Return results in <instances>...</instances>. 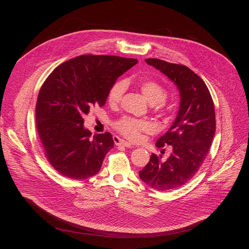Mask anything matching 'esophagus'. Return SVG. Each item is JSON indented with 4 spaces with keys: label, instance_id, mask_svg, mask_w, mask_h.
<instances>
[{
    "label": "esophagus",
    "instance_id": "obj_1",
    "mask_svg": "<svg viewBox=\"0 0 249 249\" xmlns=\"http://www.w3.org/2000/svg\"><path fill=\"white\" fill-rule=\"evenodd\" d=\"M114 143L116 146H123V147H126V148H131L132 145L129 143V142H126L118 137H114Z\"/></svg>",
    "mask_w": 249,
    "mask_h": 249
}]
</instances>
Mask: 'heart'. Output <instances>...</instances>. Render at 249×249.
<instances>
[{
	"label": "heart",
	"instance_id": "obj_1",
	"mask_svg": "<svg viewBox=\"0 0 249 249\" xmlns=\"http://www.w3.org/2000/svg\"><path fill=\"white\" fill-rule=\"evenodd\" d=\"M139 89L149 103L158 104L160 107L163 105V100L166 97V90L160 83L153 80H146L140 83ZM125 89L126 83L124 81L115 82L107 94L109 104H117L121 100ZM114 126L118 132L131 140L139 139L142 132L150 133L154 129V126L150 121L135 119L132 117H123L118 120Z\"/></svg>",
	"mask_w": 249,
	"mask_h": 249
}]
</instances>
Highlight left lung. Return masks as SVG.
I'll list each match as a JSON object with an SVG mask.
<instances>
[{
  "label": "left lung",
  "mask_w": 249,
  "mask_h": 249,
  "mask_svg": "<svg viewBox=\"0 0 249 249\" xmlns=\"http://www.w3.org/2000/svg\"><path fill=\"white\" fill-rule=\"evenodd\" d=\"M145 61L173 82L180 95L174 122L156 144L158 148L169 145L170 155L161 160L153 154L139 171L146 184L166 191L187 183L205 160L216 132L214 102L203 80L186 66L152 58Z\"/></svg>",
  "instance_id": "8db88e82"
}]
</instances>
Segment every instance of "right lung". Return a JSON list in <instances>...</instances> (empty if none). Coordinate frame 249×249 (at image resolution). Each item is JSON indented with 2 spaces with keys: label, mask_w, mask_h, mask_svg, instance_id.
<instances>
[{
  "label": "right lung",
  "mask_w": 249,
  "mask_h": 249,
  "mask_svg": "<svg viewBox=\"0 0 249 249\" xmlns=\"http://www.w3.org/2000/svg\"><path fill=\"white\" fill-rule=\"evenodd\" d=\"M137 59L82 55L59 65L41 87L35 114L36 129L51 165L71 179H87L101 168L114 146L108 132L91 136L84 115L103 106L116 80Z\"/></svg>",
  "instance_id": "obj_1"
}]
</instances>
